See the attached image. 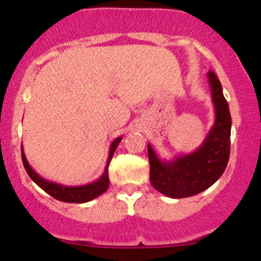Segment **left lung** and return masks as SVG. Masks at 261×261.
<instances>
[{"label": "left lung", "instance_id": "obj_1", "mask_svg": "<svg viewBox=\"0 0 261 261\" xmlns=\"http://www.w3.org/2000/svg\"><path fill=\"white\" fill-rule=\"evenodd\" d=\"M215 108V122L199 148L172 161L158 157L148 143L149 180L163 195L181 199L196 195L216 182L226 169L230 148L229 107L220 80L212 71L207 73Z\"/></svg>", "mask_w": 261, "mask_h": 261}]
</instances>
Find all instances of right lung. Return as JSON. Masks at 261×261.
<instances>
[{
	"mask_svg": "<svg viewBox=\"0 0 261 261\" xmlns=\"http://www.w3.org/2000/svg\"><path fill=\"white\" fill-rule=\"evenodd\" d=\"M122 140V136L116 137L115 140L113 141L112 145H110L109 148V157H108V162L106 169H104L103 174L100 175L99 179H97L95 181L89 182V184L86 185H77V187H67V185L59 184V182H54L50 180H46L43 176H40L35 172L34 169L29 166L28 161H27V157L24 154V151H23L22 146V161L23 164H24V168L28 173V175L31 176V179L35 184L38 185L39 188H41L45 193L49 194L50 196H53L54 199L60 200V201L64 202H72V203H83L88 202L91 200L95 199L103 193H106L109 188V175H108V167H109L110 161H112L114 152H115L116 147L120 143Z\"/></svg>",
	"mask_w": 261,
	"mask_h": 261,
	"instance_id": "right-lung-1",
	"label": "right lung"
}]
</instances>
